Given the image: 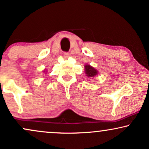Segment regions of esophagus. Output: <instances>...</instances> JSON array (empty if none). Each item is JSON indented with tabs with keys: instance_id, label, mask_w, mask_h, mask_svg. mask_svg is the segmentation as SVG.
Returning <instances> with one entry per match:
<instances>
[{
	"instance_id": "1",
	"label": "esophagus",
	"mask_w": 149,
	"mask_h": 149,
	"mask_svg": "<svg viewBox=\"0 0 149 149\" xmlns=\"http://www.w3.org/2000/svg\"><path fill=\"white\" fill-rule=\"evenodd\" d=\"M63 55L65 58H68L69 56V53L68 52H63Z\"/></svg>"
}]
</instances>
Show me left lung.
<instances>
[{"label": "left lung", "instance_id": "8db88e82", "mask_svg": "<svg viewBox=\"0 0 149 149\" xmlns=\"http://www.w3.org/2000/svg\"><path fill=\"white\" fill-rule=\"evenodd\" d=\"M85 71L86 76L88 77H93L95 75L97 74V70H96L94 68H93L90 65H85Z\"/></svg>", "mask_w": 149, "mask_h": 149}]
</instances>
